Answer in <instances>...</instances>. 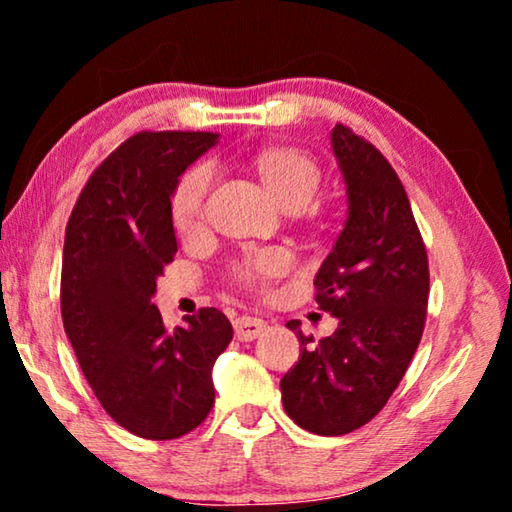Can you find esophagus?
Segmentation results:
<instances>
[{
  "instance_id": "obj_1",
  "label": "esophagus",
  "mask_w": 512,
  "mask_h": 512,
  "mask_svg": "<svg viewBox=\"0 0 512 512\" xmlns=\"http://www.w3.org/2000/svg\"><path fill=\"white\" fill-rule=\"evenodd\" d=\"M266 332V323L262 318L241 316L235 320V336L239 341H255Z\"/></svg>"
}]
</instances>
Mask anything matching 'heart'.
<instances>
[{
    "instance_id": "obj_1",
    "label": "heart",
    "mask_w": 512,
    "mask_h": 512,
    "mask_svg": "<svg viewBox=\"0 0 512 512\" xmlns=\"http://www.w3.org/2000/svg\"><path fill=\"white\" fill-rule=\"evenodd\" d=\"M253 167L259 180L277 203L287 210H300L316 196L323 169L307 151L298 146H271L255 155ZM210 187V167L196 164L187 169L173 187L169 212L171 223L180 237H192L203 228L205 196ZM289 268V255L284 250L266 248L248 255L230 268V277L241 287L259 289L277 280Z\"/></svg>"
}]
</instances>
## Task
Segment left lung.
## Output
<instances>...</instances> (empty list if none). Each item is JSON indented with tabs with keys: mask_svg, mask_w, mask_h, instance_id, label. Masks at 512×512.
Masks as SVG:
<instances>
[{
	"mask_svg": "<svg viewBox=\"0 0 512 512\" xmlns=\"http://www.w3.org/2000/svg\"><path fill=\"white\" fill-rule=\"evenodd\" d=\"M332 146L350 214L314 287L339 327L316 341L289 320L300 359L280 381L284 411L318 436H343L384 409L418 350L429 300L427 248L391 162L343 124Z\"/></svg>",
	"mask_w": 512,
	"mask_h": 512,
	"instance_id": "1",
	"label": "left lung"
}]
</instances>
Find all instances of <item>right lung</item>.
<instances>
[{
	"instance_id": "right-lung-1",
	"label": "right lung",
	"mask_w": 512,
	"mask_h": 512,
	"mask_svg": "<svg viewBox=\"0 0 512 512\" xmlns=\"http://www.w3.org/2000/svg\"><path fill=\"white\" fill-rule=\"evenodd\" d=\"M216 140L203 131L135 133L92 171L67 221L65 334L106 413L146 440L180 438L210 415L212 366L232 341L219 309H198L171 332L151 302L178 253L173 187Z\"/></svg>"
}]
</instances>
